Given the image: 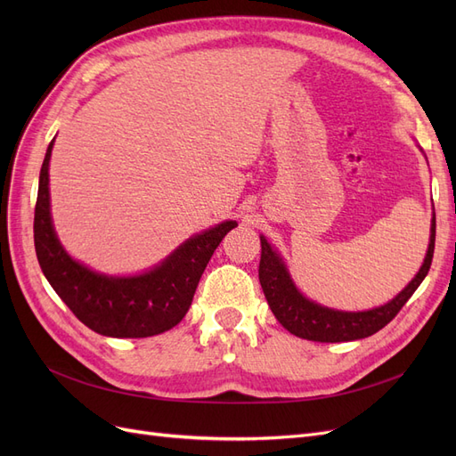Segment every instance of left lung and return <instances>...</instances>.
Returning <instances> with one entry per match:
<instances>
[{
  "label": "left lung",
  "mask_w": 456,
  "mask_h": 456,
  "mask_svg": "<svg viewBox=\"0 0 456 456\" xmlns=\"http://www.w3.org/2000/svg\"><path fill=\"white\" fill-rule=\"evenodd\" d=\"M436 245V215L432 218L430 230V245L424 258V265L419 273L402 293L392 298L388 305L380 308H372L367 312H338L325 306L315 305L298 293L293 280L289 278V272L281 258L272 251L268 241L260 236V266L258 280L262 291L268 300V305L278 317V322L293 333L295 337L314 340V342H348L375 335L377 330L388 325L397 312L405 306V302L417 291L428 270L432 266Z\"/></svg>",
  "instance_id": "left-lung-1"
}]
</instances>
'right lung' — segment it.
I'll return each mask as SVG.
<instances>
[{
	"label": "right lung",
	"instance_id": "obj_1",
	"mask_svg": "<svg viewBox=\"0 0 456 456\" xmlns=\"http://www.w3.org/2000/svg\"><path fill=\"white\" fill-rule=\"evenodd\" d=\"M41 165L34 213V243L47 281L91 330L114 338L154 337L181 323L207 262L238 223L226 220L190 238L154 270L134 278H108L72 260L54 236L49 211V159Z\"/></svg>",
	"mask_w": 456,
	"mask_h": 456
}]
</instances>
